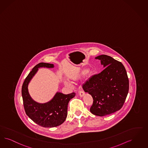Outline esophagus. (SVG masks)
Instances as JSON below:
<instances>
[{
	"label": "esophagus",
	"mask_w": 148,
	"mask_h": 148,
	"mask_svg": "<svg viewBox=\"0 0 148 148\" xmlns=\"http://www.w3.org/2000/svg\"><path fill=\"white\" fill-rule=\"evenodd\" d=\"M85 95V93L83 92V91H80L79 92V96L80 97H83Z\"/></svg>",
	"instance_id": "obj_1"
}]
</instances>
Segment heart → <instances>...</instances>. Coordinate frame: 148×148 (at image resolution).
Returning a JSON list of instances; mask_svg holds the SVG:
<instances>
[{"mask_svg": "<svg viewBox=\"0 0 148 148\" xmlns=\"http://www.w3.org/2000/svg\"><path fill=\"white\" fill-rule=\"evenodd\" d=\"M86 74L87 77L88 79H90L93 75V71H88V68H84V69H82L81 71H80L79 73H77L75 75L71 77V82H75V81H77V80H79V79H80L81 78L83 77ZM64 85L66 86H69V84L68 82H64Z\"/></svg>", "mask_w": 148, "mask_h": 148, "instance_id": "obj_1", "label": "heart"}]
</instances>
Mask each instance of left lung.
<instances>
[{
	"label": "left lung",
	"instance_id": "8db88e82",
	"mask_svg": "<svg viewBox=\"0 0 148 148\" xmlns=\"http://www.w3.org/2000/svg\"><path fill=\"white\" fill-rule=\"evenodd\" d=\"M95 59L100 60L105 69L92 76L84 85L83 88L93 99L91 112L104 116L122 108L128 93L129 81L125 66L121 62L106 55L97 56Z\"/></svg>",
	"mask_w": 148,
	"mask_h": 148
}]
</instances>
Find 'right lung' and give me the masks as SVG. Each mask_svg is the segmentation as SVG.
Wrapping results in <instances>:
<instances>
[{"label":"right lung","mask_w":148,"mask_h":148,"mask_svg":"<svg viewBox=\"0 0 148 148\" xmlns=\"http://www.w3.org/2000/svg\"><path fill=\"white\" fill-rule=\"evenodd\" d=\"M53 64L40 63L34 66L23 84L22 96L26 114L36 124L44 127L51 128L63 123L67 116L68 103L75 96V93L64 95L57 92L50 101L44 103L35 101L28 91V85L40 68H53Z\"/></svg>","instance_id":"add662e5"}]
</instances>
